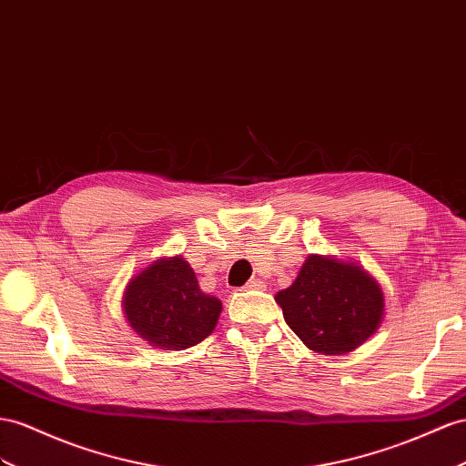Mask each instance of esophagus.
<instances>
[{
	"label": "esophagus",
	"instance_id": "1",
	"mask_svg": "<svg viewBox=\"0 0 466 466\" xmlns=\"http://www.w3.org/2000/svg\"><path fill=\"white\" fill-rule=\"evenodd\" d=\"M246 289H266V283L261 279H249L246 283Z\"/></svg>",
	"mask_w": 466,
	"mask_h": 466
}]
</instances>
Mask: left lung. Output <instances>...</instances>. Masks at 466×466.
I'll return each mask as SVG.
<instances>
[{"instance_id": "left-lung-1", "label": "left lung", "mask_w": 466, "mask_h": 466, "mask_svg": "<svg viewBox=\"0 0 466 466\" xmlns=\"http://www.w3.org/2000/svg\"><path fill=\"white\" fill-rule=\"evenodd\" d=\"M276 301L305 347L330 356L360 347L384 315V295L362 268L320 256L307 258Z\"/></svg>"}]
</instances>
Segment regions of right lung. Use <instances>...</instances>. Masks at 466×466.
<instances>
[{"mask_svg": "<svg viewBox=\"0 0 466 466\" xmlns=\"http://www.w3.org/2000/svg\"><path fill=\"white\" fill-rule=\"evenodd\" d=\"M129 325L163 350H183L205 340L217 327L222 303L202 293L183 258L159 259L129 281L124 295Z\"/></svg>", "mask_w": 466, "mask_h": 466, "instance_id": "add662e5", "label": "right lung"}]
</instances>
